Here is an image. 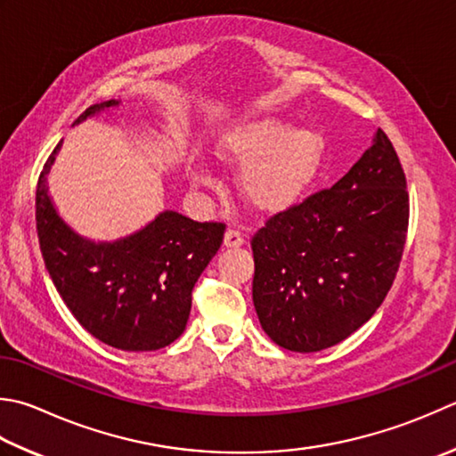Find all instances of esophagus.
I'll use <instances>...</instances> for the list:
<instances>
[{
    "label": "esophagus",
    "instance_id": "obj_1",
    "mask_svg": "<svg viewBox=\"0 0 456 456\" xmlns=\"http://www.w3.org/2000/svg\"><path fill=\"white\" fill-rule=\"evenodd\" d=\"M223 245L225 247H240L243 245V235L239 233V231H235V229H227L225 231V237H223Z\"/></svg>",
    "mask_w": 456,
    "mask_h": 456
}]
</instances>
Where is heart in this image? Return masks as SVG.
I'll return each mask as SVG.
<instances>
[{
    "label": "heart",
    "mask_w": 456,
    "mask_h": 456,
    "mask_svg": "<svg viewBox=\"0 0 456 456\" xmlns=\"http://www.w3.org/2000/svg\"><path fill=\"white\" fill-rule=\"evenodd\" d=\"M324 154L322 132L312 126L297 128L276 116L240 124L217 148L221 162L240 167V195L265 213L284 211L305 198L320 174ZM191 183L208 187L211 177L193 169Z\"/></svg>",
    "instance_id": "obj_1"
}]
</instances>
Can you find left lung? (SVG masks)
<instances>
[{
  "label": "left lung",
  "mask_w": 456,
  "mask_h": 456,
  "mask_svg": "<svg viewBox=\"0 0 456 456\" xmlns=\"http://www.w3.org/2000/svg\"><path fill=\"white\" fill-rule=\"evenodd\" d=\"M409 195L383 130L330 190L279 213L253 240V302L290 352H320L376 314L403 255Z\"/></svg>",
  "instance_id": "obj_1"
}]
</instances>
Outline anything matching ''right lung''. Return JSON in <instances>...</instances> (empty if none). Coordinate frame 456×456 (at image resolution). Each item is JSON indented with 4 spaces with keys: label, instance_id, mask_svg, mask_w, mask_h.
Here are the masks:
<instances>
[{
    "label": "right lung",
    "instance_id": "right-lung-1",
    "mask_svg": "<svg viewBox=\"0 0 456 456\" xmlns=\"http://www.w3.org/2000/svg\"><path fill=\"white\" fill-rule=\"evenodd\" d=\"M120 101L93 104L75 124L94 118ZM73 124V126H75ZM37 183V235L53 284L88 334L124 352H151L182 336L191 310V289L223 243V223H198L164 209L134 233L114 240L83 237L59 216L47 174Z\"/></svg>",
    "mask_w": 456,
    "mask_h": 456
}]
</instances>
